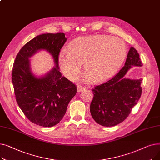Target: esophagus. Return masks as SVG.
<instances>
[{
  "label": "esophagus",
  "instance_id": "1",
  "mask_svg": "<svg viewBox=\"0 0 160 160\" xmlns=\"http://www.w3.org/2000/svg\"><path fill=\"white\" fill-rule=\"evenodd\" d=\"M84 89H86V88L83 87V86H78V89H77L78 92L82 91H83Z\"/></svg>",
  "mask_w": 160,
  "mask_h": 160
}]
</instances>
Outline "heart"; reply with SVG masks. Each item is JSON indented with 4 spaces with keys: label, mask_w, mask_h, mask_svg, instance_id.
Instances as JSON below:
<instances>
[{
    "label": "heart",
    "mask_w": 160,
    "mask_h": 160,
    "mask_svg": "<svg viewBox=\"0 0 160 160\" xmlns=\"http://www.w3.org/2000/svg\"><path fill=\"white\" fill-rule=\"evenodd\" d=\"M127 49L121 39L108 35L82 36L74 39L69 50L63 48L58 62L64 74L74 79L83 64L85 73L94 82L111 78L122 65Z\"/></svg>",
    "instance_id": "obj_1"
}]
</instances>
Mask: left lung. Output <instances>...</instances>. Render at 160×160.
<instances>
[{
    "label": "left lung",
    "mask_w": 160,
    "mask_h": 160,
    "mask_svg": "<svg viewBox=\"0 0 160 160\" xmlns=\"http://www.w3.org/2000/svg\"><path fill=\"white\" fill-rule=\"evenodd\" d=\"M142 65L139 54L131 47L124 66L114 77L92 89L94 95L90 105L92 117L104 127H113L124 121L139 100L142 79L124 77L132 66Z\"/></svg>",
    "instance_id": "8db88e82"
}]
</instances>
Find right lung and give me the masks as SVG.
Here are the masks:
<instances>
[{"instance_id":"obj_1","label":"right lung","mask_w":160,"mask_h":160,"mask_svg":"<svg viewBox=\"0 0 160 160\" xmlns=\"http://www.w3.org/2000/svg\"><path fill=\"white\" fill-rule=\"evenodd\" d=\"M66 41L64 33L39 35L21 48L13 63L12 80L16 101L25 116L41 127L60 122L77 93V86L59 69L58 56ZM41 49L53 56L55 67L38 78L31 71L29 58Z\"/></svg>"}]
</instances>
